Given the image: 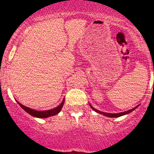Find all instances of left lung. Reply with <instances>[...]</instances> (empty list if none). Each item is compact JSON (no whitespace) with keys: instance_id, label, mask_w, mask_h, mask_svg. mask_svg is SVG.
I'll return each instance as SVG.
<instances>
[{"instance_id":"obj_1","label":"left lung","mask_w":154,"mask_h":154,"mask_svg":"<svg viewBox=\"0 0 154 154\" xmlns=\"http://www.w3.org/2000/svg\"><path fill=\"white\" fill-rule=\"evenodd\" d=\"M90 107H91V108H92V109H93V110H94V111H96V112H97V113H101V114H103V115H104V116H108V117H111V118H117V117L122 116H124V115H125V114H128V113H130V112H132V111H134V109L137 108V107L139 106V105H138V106H135V107H134V108H133V109H130V110H128V111H124V112L118 113H109L101 112L100 111H98V110H97L96 109H94V107H92V106L91 105H90Z\"/></svg>"}]
</instances>
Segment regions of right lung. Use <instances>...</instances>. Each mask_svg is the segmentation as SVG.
<instances>
[{
    "label": "right lung",
    "instance_id": "add662e5",
    "mask_svg": "<svg viewBox=\"0 0 154 154\" xmlns=\"http://www.w3.org/2000/svg\"><path fill=\"white\" fill-rule=\"evenodd\" d=\"M18 104L22 107V108L24 109L25 111H26L27 113H29V114L33 116L36 117V118H41V119H45V118H48L50 116H54L56 114H57L59 112H60L61 109H62L63 104L64 103V98L62 102L58 106H57L56 108H54L53 109H51V110H48V111H36V110H33V109H31L29 107H26L22 105V104H20V102H17Z\"/></svg>",
    "mask_w": 154,
    "mask_h": 154
}]
</instances>
